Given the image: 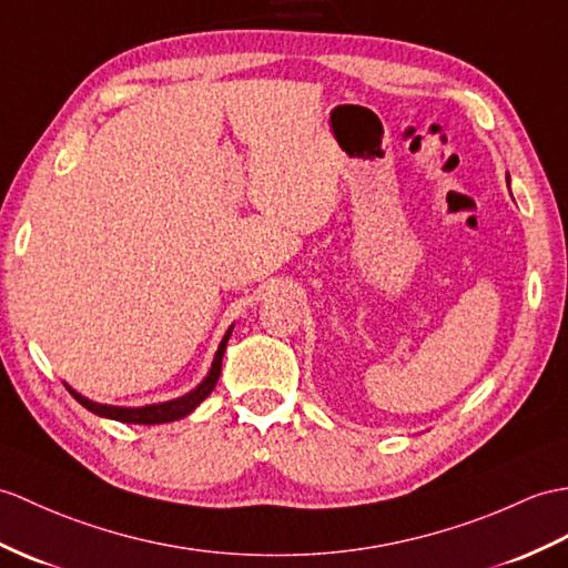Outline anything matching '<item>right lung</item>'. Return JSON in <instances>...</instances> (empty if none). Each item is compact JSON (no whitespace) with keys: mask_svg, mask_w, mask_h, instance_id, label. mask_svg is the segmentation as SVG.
<instances>
[{"mask_svg":"<svg viewBox=\"0 0 568 568\" xmlns=\"http://www.w3.org/2000/svg\"><path fill=\"white\" fill-rule=\"evenodd\" d=\"M232 328H227V334L222 336L220 346H217V353L213 358V365H210L207 375L203 377L201 385H197L195 389H191L189 394H183V397H176V399H169V402H162V404H148V406H111V404H99V402H91L87 397H82V394L74 392L70 385H64L70 389L72 397L82 404L84 408H89L91 414L97 416H103V418H113V420H121V424H142V426H154V424H169V420H179L183 416H189L193 408L201 404L210 392L215 389L217 385V377L222 373V355H224V348H227V341L232 336Z\"/></svg>","mask_w":568,"mask_h":568,"instance_id":"add662e5","label":"right lung"}]
</instances>
